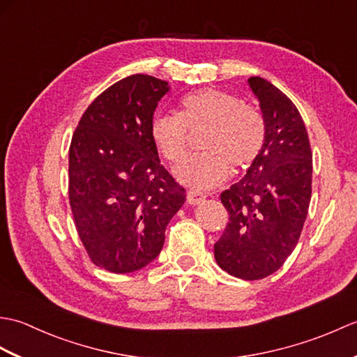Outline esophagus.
I'll return each mask as SVG.
<instances>
[{
  "mask_svg": "<svg viewBox=\"0 0 357 357\" xmlns=\"http://www.w3.org/2000/svg\"><path fill=\"white\" fill-rule=\"evenodd\" d=\"M206 201V196L196 190H188L187 192V202L192 204V206H198V204Z\"/></svg>",
  "mask_w": 357,
  "mask_h": 357,
  "instance_id": "1",
  "label": "esophagus"
}]
</instances>
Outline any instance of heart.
I'll use <instances>...</instances> for the list:
<instances>
[{
	"instance_id": "1",
	"label": "heart",
	"mask_w": 357,
	"mask_h": 357,
	"mask_svg": "<svg viewBox=\"0 0 357 357\" xmlns=\"http://www.w3.org/2000/svg\"><path fill=\"white\" fill-rule=\"evenodd\" d=\"M208 127L206 153L187 156L173 174L181 184L210 190L229 178L230 167L245 170L261 155L267 136L262 113L238 96L218 89H201L179 101L178 115L151 118L150 139L165 161L176 162L185 153L188 128Z\"/></svg>"
}]
</instances>
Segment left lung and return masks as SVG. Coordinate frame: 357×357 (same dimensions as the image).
Wrapping results in <instances>:
<instances>
[{"label":"left lung","instance_id":"1","mask_svg":"<svg viewBox=\"0 0 357 357\" xmlns=\"http://www.w3.org/2000/svg\"><path fill=\"white\" fill-rule=\"evenodd\" d=\"M267 127L261 155L221 202L229 211L215 244L219 267L256 280L282 267L298 244L312 199L313 156L307 128L290 98L267 79L248 78Z\"/></svg>","mask_w":357,"mask_h":357}]
</instances>
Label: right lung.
<instances>
[{"instance_id": "1", "label": "right lung", "mask_w": 357, "mask_h": 357, "mask_svg": "<svg viewBox=\"0 0 357 357\" xmlns=\"http://www.w3.org/2000/svg\"><path fill=\"white\" fill-rule=\"evenodd\" d=\"M170 86L132 75L89 105L69 150V199L90 259L112 273L141 270L161 253L185 190L159 161L150 123Z\"/></svg>"}]
</instances>
